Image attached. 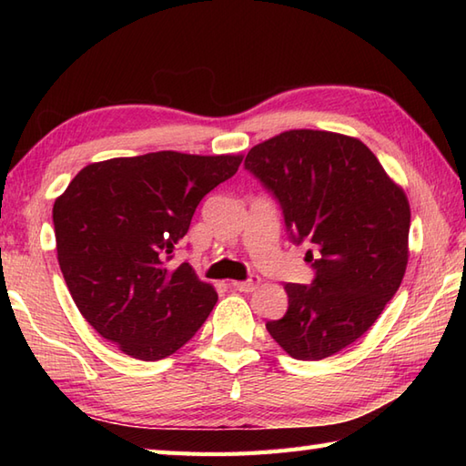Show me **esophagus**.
<instances>
[{"mask_svg":"<svg viewBox=\"0 0 466 466\" xmlns=\"http://www.w3.org/2000/svg\"><path fill=\"white\" fill-rule=\"evenodd\" d=\"M258 284H260V279H258V276H250V279H248V280H244V282H238V280L232 282V289H234V290H238V292H252Z\"/></svg>","mask_w":466,"mask_h":466,"instance_id":"esophagus-1","label":"esophagus"}]
</instances>
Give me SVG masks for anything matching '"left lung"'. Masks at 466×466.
Instances as JSON below:
<instances>
[{
  "label": "left lung",
  "mask_w": 466,
  "mask_h": 466,
  "mask_svg": "<svg viewBox=\"0 0 466 466\" xmlns=\"http://www.w3.org/2000/svg\"><path fill=\"white\" fill-rule=\"evenodd\" d=\"M244 167L279 200L314 280L286 284L289 310L266 330L292 359L322 360L379 319L409 262L410 206L360 140L290 130L254 146Z\"/></svg>",
  "instance_id": "8db88e82"
}]
</instances>
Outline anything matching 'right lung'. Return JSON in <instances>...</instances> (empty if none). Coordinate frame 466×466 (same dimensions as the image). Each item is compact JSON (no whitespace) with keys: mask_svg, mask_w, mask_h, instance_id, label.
<instances>
[{"mask_svg":"<svg viewBox=\"0 0 466 466\" xmlns=\"http://www.w3.org/2000/svg\"><path fill=\"white\" fill-rule=\"evenodd\" d=\"M242 156L152 152L80 170L54 204L57 262L96 332L127 356L160 360L192 339L218 294L187 262L170 266L202 198Z\"/></svg>","mask_w":466,"mask_h":466,"instance_id":"1","label":"right lung"}]
</instances>
